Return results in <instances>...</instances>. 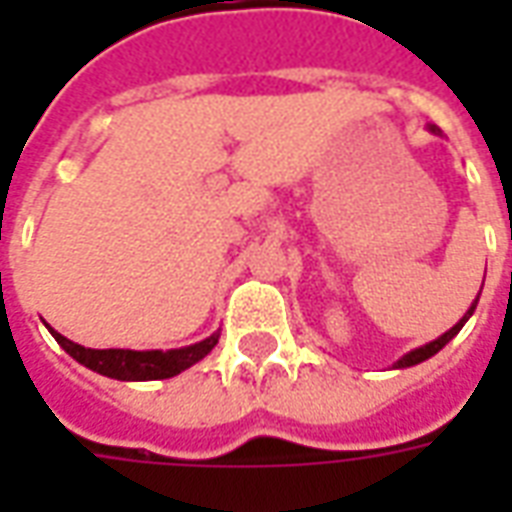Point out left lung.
I'll return each mask as SVG.
<instances>
[{
	"label": "left lung",
	"mask_w": 512,
	"mask_h": 512,
	"mask_svg": "<svg viewBox=\"0 0 512 512\" xmlns=\"http://www.w3.org/2000/svg\"><path fill=\"white\" fill-rule=\"evenodd\" d=\"M433 131H436V128H433ZM477 299H480V296H477ZM474 307H477V301H474L472 307H469V312H466V315H463L461 321L455 323V326H452L450 332L447 334H441L439 340H433V343H428V345H422V348H417V351H411V354H406L403 356V359H400V362H397L395 367H411V365H419V362H425V359H430V356L433 354H439L441 348H444V345L450 343L452 337H455V334L461 332L463 329V323L469 321V315H472L474 312Z\"/></svg>",
	"instance_id": "left-lung-1"
}]
</instances>
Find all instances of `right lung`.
Returning <instances> with one entry per match:
<instances>
[{
  "instance_id": "right-lung-1",
  "label": "right lung",
  "mask_w": 512,
  "mask_h": 512,
  "mask_svg": "<svg viewBox=\"0 0 512 512\" xmlns=\"http://www.w3.org/2000/svg\"><path fill=\"white\" fill-rule=\"evenodd\" d=\"M51 334L79 365L90 367L101 376L117 378V381H156V378L178 376L180 370H186L194 362H200L205 354H211L213 345L219 343V334H211L208 340L189 345V348H178V351H123V348L95 351V348L71 343L54 329Z\"/></svg>"
}]
</instances>
